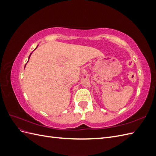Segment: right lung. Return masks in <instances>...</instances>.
Listing matches in <instances>:
<instances>
[{"label": "right lung", "instance_id": "obj_1", "mask_svg": "<svg viewBox=\"0 0 156 156\" xmlns=\"http://www.w3.org/2000/svg\"><path fill=\"white\" fill-rule=\"evenodd\" d=\"M37 48V46L36 47V48ZM35 49H34V50H35ZM32 53H30V55L29 56V58H30V56H31V54H32ZM28 61H29V60H28ZM26 64H25V66H26Z\"/></svg>", "mask_w": 156, "mask_h": 156}]
</instances>
